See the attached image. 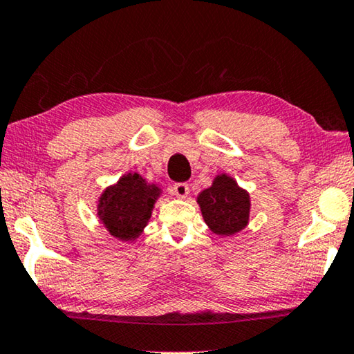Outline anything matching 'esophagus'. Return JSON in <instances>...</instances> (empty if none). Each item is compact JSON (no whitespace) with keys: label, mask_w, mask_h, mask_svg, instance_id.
<instances>
[{"label":"esophagus","mask_w":354,"mask_h":354,"mask_svg":"<svg viewBox=\"0 0 354 354\" xmlns=\"http://www.w3.org/2000/svg\"><path fill=\"white\" fill-rule=\"evenodd\" d=\"M173 194H175L179 198H186L189 194V186L186 183H178L173 186Z\"/></svg>","instance_id":"obj_1"}]
</instances>
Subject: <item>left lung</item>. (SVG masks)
<instances>
[{"label": "left lung", "instance_id": "1", "mask_svg": "<svg viewBox=\"0 0 354 354\" xmlns=\"http://www.w3.org/2000/svg\"><path fill=\"white\" fill-rule=\"evenodd\" d=\"M197 203L205 223L216 235H234L243 230L250 221V194L224 173L214 178L211 187L198 194Z\"/></svg>", "mask_w": 354, "mask_h": 354}]
</instances>
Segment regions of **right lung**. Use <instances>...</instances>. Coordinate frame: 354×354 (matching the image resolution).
Segmentation results:
<instances>
[{
	"mask_svg": "<svg viewBox=\"0 0 354 354\" xmlns=\"http://www.w3.org/2000/svg\"><path fill=\"white\" fill-rule=\"evenodd\" d=\"M159 197L160 187L138 173H127L114 186L104 189L98 200V218L115 239L133 241L145 230Z\"/></svg>",
	"mask_w": 354,
	"mask_h": 354,
	"instance_id": "1",
	"label": "right lung"
}]
</instances>
